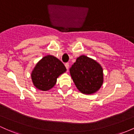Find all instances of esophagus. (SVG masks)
Returning a JSON list of instances; mask_svg holds the SVG:
<instances>
[{
	"label": "esophagus",
	"instance_id": "esophagus-1",
	"mask_svg": "<svg viewBox=\"0 0 134 134\" xmlns=\"http://www.w3.org/2000/svg\"><path fill=\"white\" fill-rule=\"evenodd\" d=\"M65 66L66 69H67L68 70L69 68V63H66V64H65Z\"/></svg>",
	"mask_w": 134,
	"mask_h": 134
}]
</instances>
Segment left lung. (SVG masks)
<instances>
[{"label": "left lung", "instance_id": "1", "mask_svg": "<svg viewBox=\"0 0 134 134\" xmlns=\"http://www.w3.org/2000/svg\"><path fill=\"white\" fill-rule=\"evenodd\" d=\"M69 72L77 89L83 94L95 93L104 83L102 66L96 60L85 55L77 57Z\"/></svg>", "mask_w": 134, "mask_h": 134}]
</instances>
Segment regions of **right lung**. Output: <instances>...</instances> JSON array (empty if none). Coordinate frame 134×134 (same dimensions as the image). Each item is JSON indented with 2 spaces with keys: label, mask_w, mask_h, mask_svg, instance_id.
<instances>
[{
  "label": "right lung",
  "mask_w": 134,
  "mask_h": 134,
  "mask_svg": "<svg viewBox=\"0 0 134 134\" xmlns=\"http://www.w3.org/2000/svg\"><path fill=\"white\" fill-rule=\"evenodd\" d=\"M66 70L64 64L57 57L45 56L37 63L32 71L34 86L42 91L49 90L56 85L57 78Z\"/></svg>",
  "instance_id": "1"
}]
</instances>
